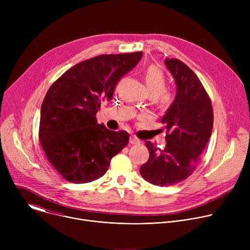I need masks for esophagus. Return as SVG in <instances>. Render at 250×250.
Instances as JSON below:
<instances>
[{
    "mask_svg": "<svg viewBox=\"0 0 250 250\" xmlns=\"http://www.w3.org/2000/svg\"><path fill=\"white\" fill-rule=\"evenodd\" d=\"M129 144L130 145H138L140 144V140L134 136H130L129 137Z\"/></svg>",
    "mask_w": 250,
    "mask_h": 250,
    "instance_id": "1",
    "label": "esophagus"
}]
</instances>
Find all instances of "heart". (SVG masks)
Returning <instances> with one entry per match:
<instances>
[{"label":"heart","mask_w":250,"mask_h":250,"mask_svg":"<svg viewBox=\"0 0 250 250\" xmlns=\"http://www.w3.org/2000/svg\"><path fill=\"white\" fill-rule=\"evenodd\" d=\"M144 79L148 93L159 96L165 91L166 79L162 71L156 66H149L144 71ZM170 97L165 96V101L169 102Z\"/></svg>","instance_id":"b5f03b06"}]
</instances>
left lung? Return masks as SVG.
I'll use <instances>...</instances> for the list:
<instances>
[{"mask_svg": "<svg viewBox=\"0 0 250 250\" xmlns=\"http://www.w3.org/2000/svg\"><path fill=\"white\" fill-rule=\"evenodd\" d=\"M164 63L176 83L175 99L161 120L165 124L166 145L160 149L146 141L149 159L139 169L145 180L161 187L192 175L213 123L210 100L197 75L178 59L166 58Z\"/></svg>", "mask_w": 250, "mask_h": 250, "instance_id": "8db88e82", "label": "left lung"}]
</instances>
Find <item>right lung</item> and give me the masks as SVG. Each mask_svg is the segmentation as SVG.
<instances>
[{"instance_id": "1", "label": "right lung", "mask_w": 250, "mask_h": 250, "mask_svg": "<svg viewBox=\"0 0 250 250\" xmlns=\"http://www.w3.org/2000/svg\"><path fill=\"white\" fill-rule=\"evenodd\" d=\"M142 52L104 54L80 62L57 79L41 109L40 140L48 161L72 183L102 177L112 158L128 144L126 131L97 124L101 101H111L123 76Z\"/></svg>"}]
</instances>
